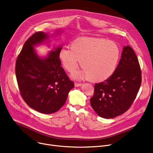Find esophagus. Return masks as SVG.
<instances>
[{"mask_svg": "<svg viewBox=\"0 0 153 153\" xmlns=\"http://www.w3.org/2000/svg\"><path fill=\"white\" fill-rule=\"evenodd\" d=\"M74 85H75V87H79V86H81V85H82V84H81V83H77V82H75V83H74Z\"/></svg>", "mask_w": 153, "mask_h": 153, "instance_id": "esophagus-1", "label": "esophagus"}]
</instances>
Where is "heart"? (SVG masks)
<instances>
[{
    "label": "heart",
    "mask_w": 153,
    "mask_h": 153,
    "mask_svg": "<svg viewBox=\"0 0 153 153\" xmlns=\"http://www.w3.org/2000/svg\"><path fill=\"white\" fill-rule=\"evenodd\" d=\"M120 51L114 42L104 38H79L71 44V49L62 48L59 57L64 68L73 72L80 65L83 69L76 72V79L89 78L102 82L114 73L120 59Z\"/></svg>",
    "instance_id": "heart-1"
}]
</instances>
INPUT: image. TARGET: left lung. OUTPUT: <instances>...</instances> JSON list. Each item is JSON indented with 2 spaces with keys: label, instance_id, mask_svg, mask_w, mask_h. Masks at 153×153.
<instances>
[{
  "label": "left lung",
  "instance_id": "obj_1",
  "mask_svg": "<svg viewBox=\"0 0 153 153\" xmlns=\"http://www.w3.org/2000/svg\"><path fill=\"white\" fill-rule=\"evenodd\" d=\"M141 84V71L134 51L125 46L114 73L105 81L95 84L91 105L99 116L113 118L129 109Z\"/></svg>",
  "mask_w": 153,
  "mask_h": 153
}]
</instances>
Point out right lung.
<instances>
[{
    "mask_svg": "<svg viewBox=\"0 0 153 153\" xmlns=\"http://www.w3.org/2000/svg\"><path fill=\"white\" fill-rule=\"evenodd\" d=\"M48 35L43 31L32 35L25 42L15 64L20 95L27 105L40 113L58 111L65 103L74 84L61 67L58 47L40 58L33 46L42 43Z\"/></svg>",
    "mask_w": 153,
    "mask_h": 153,
    "instance_id": "add662e5",
    "label": "right lung"
}]
</instances>
